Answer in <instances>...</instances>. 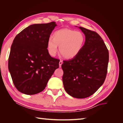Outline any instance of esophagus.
<instances>
[{
    "label": "esophagus",
    "instance_id": "esophagus-1",
    "mask_svg": "<svg viewBox=\"0 0 123 123\" xmlns=\"http://www.w3.org/2000/svg\"><path fill=\"white\" fill-rule=\"evenodd\" d=\"M62 61H60V62H59V67H62Z\"/></svg>",
    "mask_w": 123,
    "mask_h": 123
}]
</instances>
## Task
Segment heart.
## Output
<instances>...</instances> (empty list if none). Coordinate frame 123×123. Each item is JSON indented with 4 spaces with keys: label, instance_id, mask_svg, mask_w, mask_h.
I'll use <instances>...</instances> for the list:
<instances>
[{
    "label": "heart",
    "instance_id": "obj_1",
    "mask_svg": "<svg viewBox=\"0 0 123 123\" xmlns=\"http://www.w3.org/2000/svg\"><path fill=\"white\" fill-rule=\"evenodd\" d=\"M85 42L84 35L80 32L70 29H61L56 31L53 37L48 40V51L51 56H55L59 50L66 58H72L80 53Z\"/></svg>",
    "mask_w": 123,
    "mask_h": 123
}]
</instances>
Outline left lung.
I'll use <instances>...</instances> for the list:
<instances>
[{"mask_svg":"<svg viewBox=\"0 0 123 123\" xmlns=\"http://www.w3.org/2000/svg\"><path fill=\"white\" fill-rule=\"evenodd\" d=\"M79 28L85 34V44L75 57L63 61L62 81L68 94L84 98L93 94L105 81L109 52L97 33L83 27Z\"/></svg>","mask_w":123,"mask_h":123,"instance_id":"1","label":"left lung"}]
</instances>
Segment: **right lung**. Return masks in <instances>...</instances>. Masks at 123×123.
I'll list each match as a JSON object with an SVG mask.
<instances>
[{
    "instance_id": "add662e5",
    "label": "right lung",
    "mask_w": 123,
    "mask_h": 123,
    "mask_svg": "<svg viewBox=\"0 0 123 123\" xmlns=\"http://www.w3.org/2000/svg\"><path fill=\"white\" fill-rule=\"evenodd\" d=\"M57 25L55 22L34 24L15 37L8 61V68L17 90L27 95L43 91L59 60L52 57L47 49L48 40Z\"/></svg>"
}]
</instances>
